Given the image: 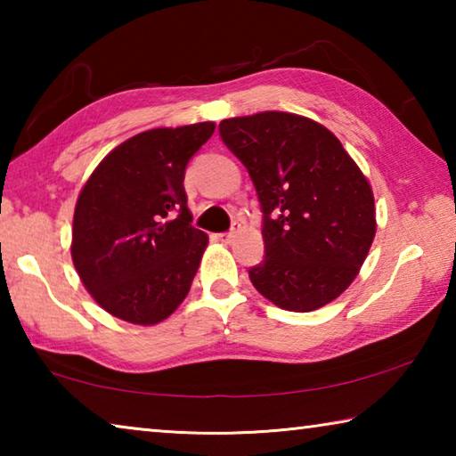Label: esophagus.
I'll return each instance as SVG.
<instances>
[{
	"mask_svg": "<svg viewBox=\"0 0 456 456\" xmlns=\"http://www.w3.org/2000/svg\"><path fill=\"white\" fill-rule=\"evenodd\" d=\"M235 233H237V229H231V231H227V233H221V235H219V241H223V243H231V241H233Z\"/></svg>",
	"mask_w": 456,
	"mask_h": 456,
	"instance_id": "1",
	"label": "esophagus"
}]
</instances>
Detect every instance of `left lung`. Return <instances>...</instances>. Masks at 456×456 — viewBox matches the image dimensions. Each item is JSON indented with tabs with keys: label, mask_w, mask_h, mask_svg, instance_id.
Wrapping results in <instances>:
<instances>
[{
	"label": "left lung",
	"mask_w": 456,
	"mask_h": 456,
	"mask_svg": "<svg viewBox=\"0 0 456 456\" xmlns=\"http://www.w3.org/2000/svg\"><path fill=\"white\" fill-rule=\"evenodd\" d=\"M264 213L265 257L249 269L261 296L288 312L336 299L358 275L376 233L372 189L326 126L289 112L219 125Z\"/></svg>",
	"instance_id": "obj_1"
}]
</instances>
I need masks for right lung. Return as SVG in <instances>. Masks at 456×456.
Returning a JSON list of instances; mask_svg holds the SVG:
<instances>
[{
  "label": "right lung",
  "mask_w": 456,
  "mask_h": 456,
  "mask_svg": "<svg viewBox=\"0 0 456 456\" xmlns=\"http://www.w3.org/2000/svg\"><path fill=\"white\" fill-rule=\"evenodd\" d=\"M213 130L199 122L128 138L80 191L72 261L114 318L152 326L187 297L209 239L191 225L184 168Z\"/></svg>",
  "instance_id": "add662e5"
}]
</instances>
